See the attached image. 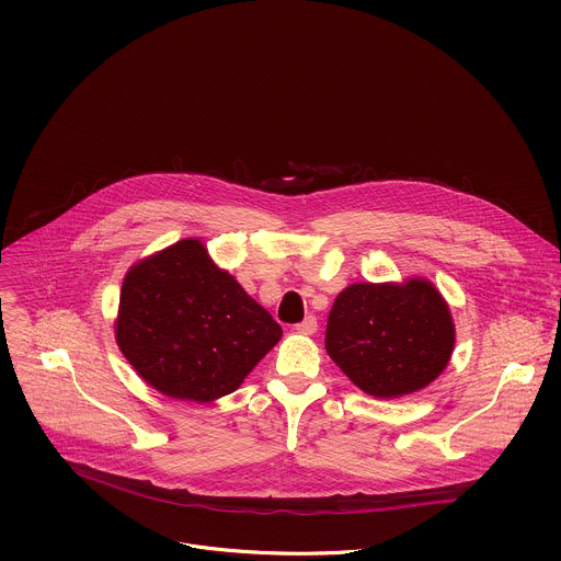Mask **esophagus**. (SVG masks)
<instances>
[{"label":"esophagus","instance_id":"34e87169","mask_svg":"<svg viewBox=\"0 0 561 561\" xmlns=\"http://www.w3.org/2000/svg\"><path fill=\"white\" fill-rule=\"evenodd\" d=\"M295 331H299V333H304V335H312V333L317 331V319H314L312 314H308L301 324L295 327Z\"/></svg>","mask_w":561,"mask_h":561}]
</instances>
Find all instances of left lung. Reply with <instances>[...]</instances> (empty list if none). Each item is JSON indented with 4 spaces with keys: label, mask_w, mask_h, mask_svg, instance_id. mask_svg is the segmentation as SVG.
Segmentation results:
<instances>
[{
    "label": "left lung",
    "mask_w": 561,
    "mask_h": 561,
    "mask_svg": "<svg viewBox=\"0 0 561 561\" xmlns=\"http://www.w3.org/2000/svg\"><path fill=\"white\" fill-rule=\"evenodd\" d=\"M455 324L439 290L404 284H351L329 314L327 351L364 392L394 399L417 392L448 366Z\"/></svg>",
    "instance_id": "left-lung-1"
}]
</instances>
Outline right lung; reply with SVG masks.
<instances>
[{"label":"right lung","instance_id":"obj_1","mask_svg":"<svg viewBox=\"0 0 561 561\" xmlns=\"http://www.w3.org/2000/svg\"><path fill=\"white\" fill-rule=\"evenodd\" d=\"M282 327L199 239L150 255L124 277L115 340L162 394L208 404L239 388L279 342Z\"/></svg>","mask_w":561,"mask_h":561}]
</instances>
